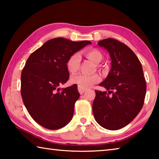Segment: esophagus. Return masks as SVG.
<instances>
[{"mask_svg":"<svg viewBox=\"0 0 159 159\" xmlns=\"http://www.w3.org/2000/svg\"><path fill=\"white\" fill-rule=\"evenodd\" d=\"M78 90H79V93L80 94H83V93L85 92L86 90H87V89H86V88H83L82 87H78Z\"/></svg>","mask_w":159,"mask_h":159,"instance_id":"34e87169","label":"esophagus"}]
</instances>
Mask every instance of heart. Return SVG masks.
Wrapping results in <instances>:
<instances>
[{"label": "heart", "instance_id": "b5f03b06", "mask_svg": "<svg viewBox=\"0 0 159 159\" xmlns=\"http://www.w3.org/2000/svg\"><path fill=\"white\" fill-rule=\"evenodd\" d=\"M85 57L93 61L94 63L99 64L102 60V55L97 50H90L85 52ZM80 61V56L79 53H74L69 57L66 61V68L70 73H76L79 70ZM101 77L98 74L86 75L79 74L71 77V81L73 84L83 88H89L95 83L100 81Z\"/></svg>", "mask_w": 159, "mask_h": 159}]
</instances>
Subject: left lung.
Returning a JSON list of instances; mask_svg holds the SVG:
<instances>
[{"label":"left lung","instance_id":"1","mask_svg":"<svg viewBox=\"0 0 159 159\" xmlns=\"http://www.w3.org/2000/svg\"><path fill=\"white\" fill-rule=\"evenodd\" d=\"M98 45L108 51L111 64L108 76L99 83L107 91L95 90L94 117L104 128L118 130L129 124L143 107L147 90L143 70L135 54L123 43L106 39Z\"/></svg>","mask_w":159,"mask_h":159}]
</instances>
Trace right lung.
I'll return each mask as SVG.
<instances>
[{
    "mask_svg": "<svg viewBox=\"0 0 159 159\" xmlns=\"http://www.w3.org/2000/svg\"><path fill=\"white\" fill-rule=\"evenodd\" d=\"M88 44L63 38L50 39L29 56L21 75V95L32 118L49 130L64 127L73 117L80 93L77 85L60 90L69 73V57Z\"/></svg>",
    "mask_w": 159,
    "mask_h": 159,
    "instance_id": "add662e5",
    "label": "right lung"
}]
</instances>
